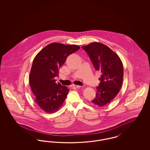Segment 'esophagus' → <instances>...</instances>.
I'll return each instance as SVG.
<instances>
[{
  "label": "esophagus",
  "mask_w": 150,
  "mask_h": 150,
  "mask_svg": "<svg viewBox=\"0 0 150 150\" xmlns=\"http://www.w3.org/2000/svg\"><path fill=\"white\" fill-rule=\"evenodd\" d=\"M71 86H73V87H75V88H80L81 87V86H77V85H72Z\"/></svg>",
  "instance_id": "esophagus-1"
}]
</instances>
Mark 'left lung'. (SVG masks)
<instances>
[{
  "mask_svg": "<svg viewBox=\"0 0 150 150\" xmlns=\"http://www.w3.org/2000/svg\"><path fill=\"white\" fill-rule=\"evenodd\" d=\"M82 48L90 57L96 71L102 73L97 94L92 102L99 107L110 103L117 95L123 80V64L120 57L107 45L93 42Z\"/></svg>",
  "mask_w": 150,
  "mask_h": 150,
  "instance_id": "8db88e82",
  "label": "left lung"
}]
</instances>
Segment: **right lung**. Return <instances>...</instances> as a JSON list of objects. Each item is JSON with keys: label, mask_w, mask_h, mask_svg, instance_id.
<instances>
[{"label": "right lung", "mask_w": 150, "mask_h": 150, "mask_svg": "<svg viewBox=\"0 0 150 150\" xmlns=\"http://www.w3.org/2000/svg\"><path fill=\"white\" fill-rule=\"evenodd\" d=\"M77 45L51 43L40 50L34 58L29 75V83L35 96L36 103L47 113L57 111L66 98L69 89L54 77L67 57L79 50Z\"/></svg>", "instance_id": "obj_1"}]
</instances>
